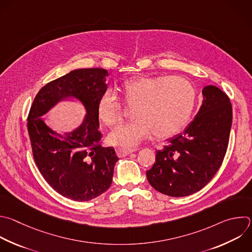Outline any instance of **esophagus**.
<instances>
[{"label":"esophagus","mask_w":252,"mask_h":252,"mask_svg":"<svg viewBox=\"0 0 252 252\" xmlns=\"http://www.w3.org/2000/svg\"><path fill=\"white\" fill-rule=\"evenodd\" d=\"M134 151H135V149H131V148H122V147L117 148V153L120 157H125Z\"/></svg>","instance_id":"1"}]
</instances>
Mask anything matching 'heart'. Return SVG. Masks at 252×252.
I'll use <instances>...</instances> for the list:
<instances>
[{
  "label": "heart",
  "mask_w": 252,
  "mask_h": 252,
  "mask_svg": "<svg viewBox=\"0 0 252 252\" xmlns=\"http://www.w3.org/2000/svg\"><path fill=\"white\" fill-rule=\"evenodd\" d=\"M121 91L125 102L133 105V120L110 132L108 140L117 146H135L151 131L160 138L176 134L189 121L196 102L192 84L178 76L133 78L123 84ZM97 115L109 126L121 121V105L112 92L99 98Z\"/></svg>",
  "instance_id": "b5f03b06"
}]
</instances>
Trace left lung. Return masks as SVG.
Instances as JSON below:
<instances>
[{"label":"left lung","instance_id":"8db88e82","mask_svg":"<svg viewBox=\"0 0 252 252\" xmlns=\"http://www.w3.org/2000/svg\"><path fill=\"white\" fill-rule=\"evenodd\" d=\"M202 95L193 122L166 140L146 172L149 184L164 195L185 197L200 191L213 179L225 155L232 123L230 101L216 86L204 87Z\"/></svg>","mask_w":252,"mask_h":252}]
</instances>
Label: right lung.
<instances>
[{"instance_id":"obj_1","label":"right lung","mask_w":252,"mask_h":252,"mask_svg":"<svg viewBox=\"0 0 252 252\" xmlns=\"http://www.w3.org/2000/svg\"><path fill=\"white\" fill-rule=\"evenodd\" d=\"M109 72L100 68L75 69L49 82L37 93L28 118L34 161L46 182L60 195L85 202L106 192L119 157L102 147L97 115L99 98L107 91ZM65 98L78 100L86 111L71 132L56 133L42 118Z\"/></svg>"}]
</instances>
